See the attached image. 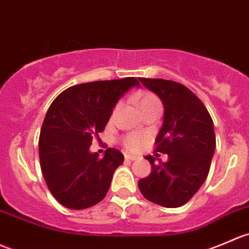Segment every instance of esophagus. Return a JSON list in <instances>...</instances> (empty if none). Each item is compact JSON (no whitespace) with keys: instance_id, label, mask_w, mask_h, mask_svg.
I'll return each mask as SVG.
<instances>
[{"instance_id":"1","label":"esophagus","mask_w":249,"mask_h":249,"mask_svg":"<svg viewBox=\"0 0 249 249\" xmlns=\"http://www.w3.org/2000/svg\"><path fill=\"white\" fill-rule=\"evenodd\" d=\"M124 159L127 160V161H135V160H138L139 157L138 156H132V155H124Z\"/></svg>"}]
</instances>
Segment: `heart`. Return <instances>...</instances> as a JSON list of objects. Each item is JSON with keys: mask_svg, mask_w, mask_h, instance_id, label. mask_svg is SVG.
Listing matches in <instances>:
<instances>
[{"mask_svg": "<svg viewBox=\"0 0 249 249\" xmlns=\"http://www.w3.org/2000/svg\"><path fill=\"white\" fill-rule=\"evenodd\" d=\"M134 100L135 103H137L138 107H140V110L145 109V107H147L149 105L159 103V99H157L154 94H151V93H146V92L137 93V94L134 95ZM117 107H119V105L115 107V110H116ZM147 140H149V138H147V135L145 134H129L124 138V145L128 151L137 152V151H140V150L145 146Z\"/></svg>", "mask_w": 249, "mask_h": 249, "instance_id": "1", "label": "heart"}]
</instances>
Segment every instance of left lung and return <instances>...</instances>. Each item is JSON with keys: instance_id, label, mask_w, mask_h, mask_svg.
I'll use <instances>...</instances> for the list:
<instances>
[{"instance_id": "left-lung-1", "label": "left lung", "mask_w": 249, "mask_h": 249, "mask_svg": "<svg viewBox=\"0 0 249 249\" xmlns=\"http://www.w3.org/2000/svg\"><path fill=\"white\" fill-rule=\"evenodd\" d=\"M142 85L161 99L163 124L155 151L168 155V161L151 164L149 177L138 181L146 200L167 208L185 205L205 183L215 150L214 125L203 103L185 86L162 78L139 77ZM157 155V154H156Z\"/></svg>"}]
</instances>
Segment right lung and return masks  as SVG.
<instances>
[{"mask_svg":"<svg viewBox=\"0 0 249 249\" xmlns=\"http://www.w3.org/2000/svg\"><path fill=\"white\" fill-rule=\"evenodd\" d=\"M134 86H140L134 77L76 85L49 107L38 142L41 169L49 191L64 207L85 209L107 196L124 156L109 147L98 159L89 147L105 129L120 98Z\"/></svg>","mask_w":249,"mask_h":249,"instance_id":"1","label":"right lung"}]
</instances>
